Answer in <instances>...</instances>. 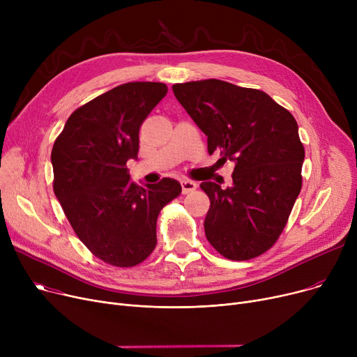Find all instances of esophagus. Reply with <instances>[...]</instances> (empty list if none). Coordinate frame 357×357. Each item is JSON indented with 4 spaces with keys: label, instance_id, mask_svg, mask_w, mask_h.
<instances>
[{
    "label": "esophagus",
    "instance_id": "1",
    "mask_svg": "<svg viewBox=\"0 0 357 357\" xmlns=\"http://www.w3.org/2000/svg\"><path fill=\"white\" fill-rule=\"evenodd\" d=\"M181 186H182V192L188 194V192H192L198 188V183L194 182V181H190V179H183L181 182Z\"/></svg>",
    "mask_w": 357,
    "mask_h": 357
}]
</instances>
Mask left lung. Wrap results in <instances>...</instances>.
Listing matches in <instances>:
<instances>
[{"label": "left lung", "mask_w": 357, "mask_h": 357, "mask_svg": "<svg viewBox=\"0 0 357 357\" xmlns=\"http://www.w3.org/2000/svg\"><path fill=\"white\" fill-rule=\"evenodd\" d=\"M176 100L207 136L208 153L234 162L230 186L205 181L207 240L230 260L269 250L287 226L303 186L305 158L298 124L266 92L220 79L172 86Z\"/></svg>", "instance_id": "8db88e82"}]
</instances>
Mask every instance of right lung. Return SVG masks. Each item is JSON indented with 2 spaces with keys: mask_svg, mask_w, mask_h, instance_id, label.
Wrapping results in <instances>:
<instances>
[{
  "mask_svg": "<svg viewBox=\"0 0 357 357\" xmlns=\"http://www.w3.org/2000/svg\"><path fill=\"white\" fill-rule=\"evenodd\" d=\"M166 92L162 82L112 88L75 109L52 149L56 198L79 240L112 266H136L155 250L158 215L182 191L172 178L140 186L127 169Z\"/></svg>",
  "mask_w": 357,
  "mask_h": 357,
  "instance_id": "1",
  "label": "right lung"
}]
</instances>
